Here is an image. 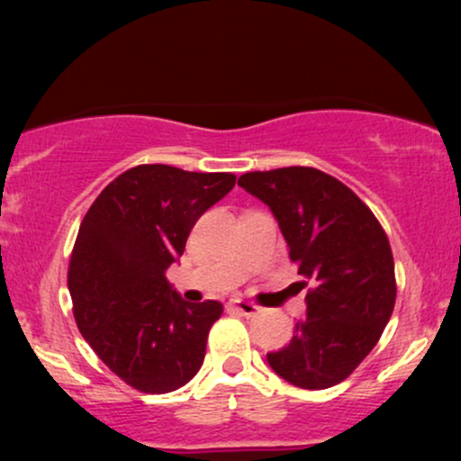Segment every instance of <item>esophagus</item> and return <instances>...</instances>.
<instances>
[{
    "label": "esophagus",
    "instance_id": "obj_1",
    "mask_svg": "<svg viewBox=\"0 0 461 461\" xmlns=\"http://www.w3.org/2000/svg\"><path fill=\"white\" fill-rule=\"evenodd\" d=\"M230 308L238 312V314H242V316H256V314H260V312H262L260 305L249 303V301H245V299H231Z\"/></svg>",
    "mask_w": 461,
    "mask_h": 461
}]
</instances>
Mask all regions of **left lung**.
<instances>
[{
    "label": "left lung",
    "instance_id": "obj_1",
    "mask_svg": "<svg viewBox=\"0 0 461 461\" xmlns=\"http://www.w3.org/2000/svg\"><path fill=\"white\" fill-rule=\"evenodd\" d=\"M238 186L268 205L305 279L301 288L312 285L305 319L288 345L267 353L268 366L297 388H331L373 351L393 316L388 236L351 188L319 168L253 171Z\"/></svg>",
    "mask_w": 461,
    "mask_h": 461
}]
</instances>
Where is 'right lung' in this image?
Returning a JSON list of instances; mask_svg holds the SVG:
<instances>
[{
	"instance_id": "add662e5",
	"label": "right lung",
	"mask_w": 461,
	"mask_h": 461,
	"mask_svg": "<svg viewBox=\"0 0 461 461\" xmlns=\"http://www.w3.org/2000/svg\"><path fill=\"white\" fill-rule=\"evenodd\" d=\"M231 173L140 164L102 190L79 225L68 293L84 340L131 388L164 394L197 375L219 301L188 303L168 284L201 214L234 188Z\"/></svg>"
}]
</instances>
